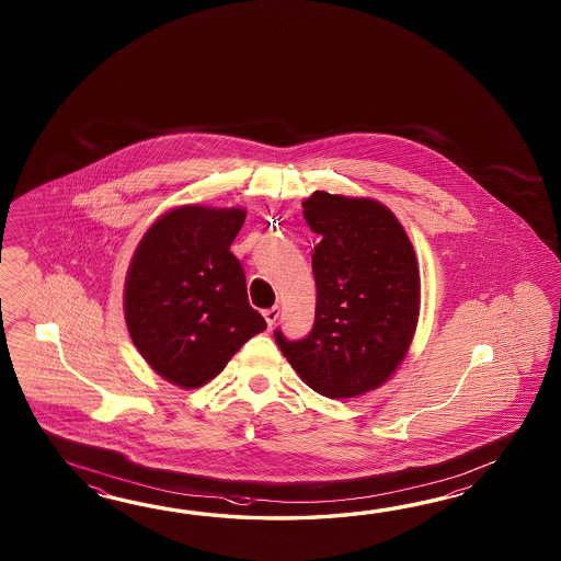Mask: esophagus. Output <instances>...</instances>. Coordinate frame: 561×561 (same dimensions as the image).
Listing matches in <instances>:
<instances>
[{
    "label": "esophagus",
    "instance_id": "1",
    "mask_svg": "<svg viewBox=\"0 0 561 561\" xmlns=\"http://www.w3.org/2000/svg\"><path fill=\"white\" fill-rule=\"evenodd\" d=\"M278 314H280V309H278V307L264 310V319H266V324H268V327H273V324L276 322V319H278Z\"/></svg>",
    "mask_w": 561,
    "mask_h": 561
}]
</instances>
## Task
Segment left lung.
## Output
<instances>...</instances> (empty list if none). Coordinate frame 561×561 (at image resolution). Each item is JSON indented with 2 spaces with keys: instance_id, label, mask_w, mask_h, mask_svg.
Returning a JSON list of instances; mask_svg holds the SVG:
<instances>
[{
  "instance_id": "left-lung-1",
  "label": "left lung",
  "mask_w": 561,
  "mask_h": 561,
  "mask_svg": "<svg viewBox=\"0 0 561 561\" xmlns=\"http://www.w3.org/2000/svg\"><path fill=\"white\" fill-rule=\"evenodd\" d=\"M302 206L321 239L312 251L314 324L300 341L280 331L275 339L312 391L351 399L381 387L405 358L417 327V256L377 201L317 191Z\"/></svg>"
}]
</instances>
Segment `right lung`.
<instances>
[{
    "mask_svg": "<svg viewBox=\"0 0 561 561\" xmlns=\"http://www.w3.org/2000/svg\"><path fill=\"white\" fill-rule=\"evenodd\" d=\"M244 218L242 208L179 206L148 228L131 256L124 288L128 333L146 363L182 389L215 379L266 329L230 252Z\"/></svg>",
    "mask_w": 561,
    "mask_h": 561,
    "instance_id": "obj_1",
    "label": "right lung"
}]
</instances>
